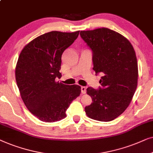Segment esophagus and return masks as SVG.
<instances>
[{
    "label": "esophagus",
    "instance_id": "1",
    "mask_svg": "<svg viewBox=\"0 0 153 153\" xmlns=\"http://www.w3.org/2000/svg\"><path fill=\"white\" fill-rule=\"evenodd\" d=\"M85 92H86V87L84 86H82L81 87V93L85 94Z\"/></svg>",
    "mask_w": 153,
    "mask_h": 153
}]
</instances>
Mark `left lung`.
Instances as JSON below:
<instances>
[{
  "label": "left lung",
  "instance_id": "8db88e82",
  "mask_svg": "<svg viewBox=\"0 0 153 153\" xmlns=\"http://www.w3.org/2000/svg\"><path fill=\"white\" fill-rule=\"evenodd\" d=\"M80 34L92 51L93 70L103 74L101 87L87 89L92 102L85 108V113L95 120L112 121L129 106L137 87L135 51L127 38L109 28L82 30Z\"/></svg>",
  "mask_w": 153,
  "mask_h": 153
}]
</instances>
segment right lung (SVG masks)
Instances as JSON below:
<instances>
[{"label":"right lung","mask_w":153,"mask_h":153,"mask_svg":"<svg viewBox=\"0 0 153 153\" xmlns=\"http://www.w3.org/2000/svg\"><path fill=\"white\" fill-rule=\"evenodd\" d=\"M79 32L42 34L26 45L18 58L15 78L20 95L28 111L42 122L54 123L66 117L67 108L80 94L79 85L55 81L62 76L63 52Z\"/></svg>","instance_id":"right-lung-1"}]
</instances>
